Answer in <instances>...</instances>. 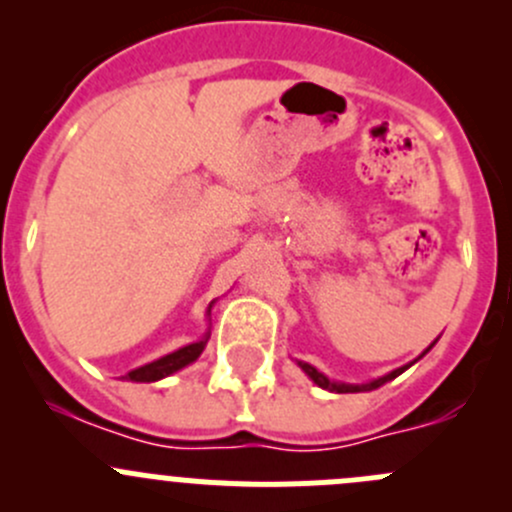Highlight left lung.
<instances>
[{"mask_svg": "<svg viewBox=\"0 0 512 512\" xmlns=\"http://www.w3.org/2000/svg\"><path fill=\"white\" fill-rule=\"evenodd\" d=\"M433 344H436V342H433ZM433 344H431V347H433ZM431 347H428L423 354L431 352ZM423 354H421V356H423ZM421 356H418V359H421ZM418 359H414V361H411V364H406V366H399V369L389 371V374L379 376V379L369 381V384H342V381H332V379H329V376H324L322 371L314 369L312 364H307V361H297V366L304 371V374L309 376V379L314 381V384L319 386V389H327V391H332V394H359V391H374V389H379V386H384L386 381L396 379V376L404 374V371L409 369V366H414Z\"/></svg>", "mask_w": 512, "mask_h": 512, "instance_id": "left-lung-1", "label": "left lung"}]
</instances>
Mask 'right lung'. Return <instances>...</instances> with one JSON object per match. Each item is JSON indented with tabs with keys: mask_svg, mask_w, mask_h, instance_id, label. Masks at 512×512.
Masks as SVG:
<instances>
[{
	"mask_svg": "<svg viewBox=\"0 0 512 512\" xmlns=\"http://www.w3.org/2000/svg\"><path fill=\"white\" fill-rule=\"evenodd\" d=\"M213 304L215 302H210L208 314H210V309H213ZM208 337H210V332H205L203 339H198V342L185 344V347H180V349H175V352L160 356V359L151 361V364L138 366V369L128 371V374L121 376V379L138 381V384H151V381L165 379V376L175 374V371H180V369H185V366H188V364H193V361L198 359L200 354H203L205 344H208Z\"/></svg>",
	"mask_w": 512,
	"mask_h": 512,
	"instance_id": "right-lung-1",
	"label": "right lung"
}]
</instances>
